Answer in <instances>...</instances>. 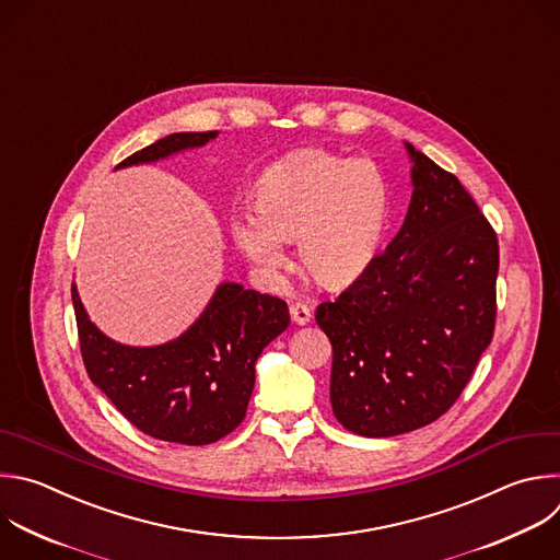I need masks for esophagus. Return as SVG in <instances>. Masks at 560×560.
<instances>
[{"instance_id":"obj_1","label":"esophagus","mask_w":560,"mask_h":560,"mask_svg":"<svg viewBox=\"0 0 560 560\" xmlns=\"http://www.w3.org/2000/svg\"><path fill=\"white\" fill-rule=\"evenodd\" d=\"M290 314H292V320H294L296 325H305V323H310V318H312V312H310V307H307L305 303H294V305L290 307Z\"/></svg>"}]
</instances>
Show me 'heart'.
Instances as JSON below:
<instances>
[{"label":"heart","instance_id":"b5f03b06","mask_svg":"<svg viewBox=\"0 0 560 560\" xmlns=\"http://www.w3.org/2000/svg\"><path fill=\"white\" fill-rule=\"evenodd\" d=\"M387 215V182L374 162L299 151L259 177L255 218H237L233 233L240 248L268 270L285 264L281 242L299 240L307 272L338 285L376 257Z\"/></svg>","mask_w":560,"mask_h":560}]
</instances>
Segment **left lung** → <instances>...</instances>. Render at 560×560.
<instances>
[{
  "mask_svg": "<svg viewBox=\"0 0 560 560\" xmlns=\"http://www.w3.org/2000/svg\"><path fill=\"white\" fill-rule=\"evenodd\" d=\"M413 196L402 229L334 301L316 307L331 342L336 420L394 438L462 396L497 320V233L462 182L407 142Z\"/></svg>",
  "mask_w": 560,
  "mask_h": 560,
  "instance_id": "8db88e82",
  "label": "left lung"
}]
</instances>
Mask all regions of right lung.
<instances>
[{
  "label": "right lung",
  "mask_w": 560,
  "mask_h": 560,
  "mask_svg": "<svg viewBox=\"0 0 560 560\" xmlns=\"http://www.w3.org/2000/svg\"><path fill=\"white\" fill-rule=\"evenodd\" d=\"M218 133H171L118 166L202 147ZM72 303L90 381L138 431L186 446L213 444L242 424L255 387V362L290 325L283 299L222 283L205 314L179 338L158 347H127L96 329L74 283Z\"/></svg>",
  "instance_id": "1"
}]
</instances>
